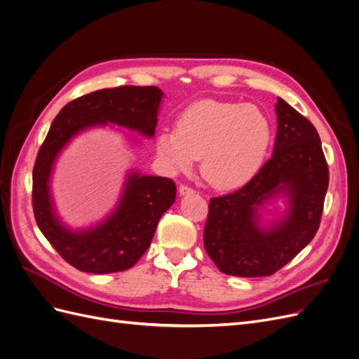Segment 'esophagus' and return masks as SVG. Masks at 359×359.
<instances>
[{"label":"esophagus","instance_id":"obj_1","mask_svg":"<svg viewBox=\"0 0 359 359\" xmlns=\"http://www.w3.org/2000/svg\"><path fill=\"white\" fill-rule=\"evenodd\" d=\"M178 191H180V194H191V193H194V190L191 189V187H189V186H186V184H181V186L178 187Z\"/></svg>","mask_w":359,"mask_h":359}]
</instances>
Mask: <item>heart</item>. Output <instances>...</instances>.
Masks as SVG:
<instances>
[{
  "label": "heart",
  "mask_w": 359,
  "mask_h": 359,
  "mask_svg": "<svg viewBox=\"0 0 359 359\" xmlns=\"http://www.w3.org/2000/svg\"><path fill=\"white\" fill-rule=\"evenodd\" d=\"M271 124L255 104L206 99L190 104L177 128L163 130L157 153L173 172L189 170L202 157L201 172L215 189H236L262 166Z\"/></svg>",
  "instance_id": "heart-1"
}]
</instances>
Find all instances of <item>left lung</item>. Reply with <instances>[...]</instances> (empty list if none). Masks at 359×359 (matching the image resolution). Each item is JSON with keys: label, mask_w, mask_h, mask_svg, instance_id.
I'll list each match as a JSON object with an SVG mask.
<instances>
[{"label": "left lung", "mask_w": 359, "mask_h": 359, "mask_svg": "<svg viewBox=\"0 0 359 359\" xmlns=\"http://www.w3.org/2000/svg\"><path fill=\"white\" fill-rule=\"evenodd\" d=\"M274 153L244 187L212 198L203 245L222 273L236 277L273 276L316 235L330 170L318 130L277 97ZM285 192L291 211L271 230L257 226V208Z\"/></svg>", "instance_id": "left-lung-1"}]
</instances>
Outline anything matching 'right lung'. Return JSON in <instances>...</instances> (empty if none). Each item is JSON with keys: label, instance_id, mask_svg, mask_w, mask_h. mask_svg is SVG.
Segmentation results:
<instances>
[{"label": "right lung", "instance_id": "add662e5", "mask_svg": "<svg viewBox=\"0 0 359 359\" xmlns=\"http://www.w3.org/2000/svg\"><path fill=\"white\" fill-rule=\"evenodd\" d=\"M163 93L157 86L123 85L85 94L62 107L39 149L32 169V211L39 229L67 264L83 273L109 274L132 268L147 252L160 217L177 198L170 178L130 173L115 212L85 232H70L53 214L49 175L55 157L81 130L114 123L151 137Z\"/></svg>", "mask_w": 359, "mask_h": 359}]
</instances>
